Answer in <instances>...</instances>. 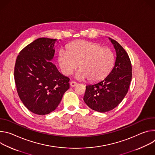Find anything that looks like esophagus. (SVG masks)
Wrapping results in <instances>:
<instances>
[{
  "label": "esophagus",
  "instance_id": "obj_1",
  "mask_svg": "<svg viewBox=\"0 0 155 155\" xmlns=\"http://www.w3.org/2000/svg\"><path fill=\"white\" fill-rule=\"evenodd\" d=\"M77 84V83L76 82H75V81H71L70 83V85H71V87H75Z\"/></svg>",
  "mask_w": 155,
  "mask_h": 155
}]
</instances>
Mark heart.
<instances>
[{
    "label": "heart",
    "mask_w": 155,
    "mask_h": 155,
    "mask_svg": "<svg viewBox=\"0 0 155 155\" xmlns=\"http://www.w3.org/2000/svg\"><path fill=\"white\" fill-rule=\"evenodd\" d=\"M58 61L61 72L69 75L77 68L79 69L75 77L91 82L105 78L112 70L115 54L108 48H102L98 43L85 40L74 42L67 47L66 51L58 53Z\"/></svg>",
    "instance_id": "1"
}]
</instances>
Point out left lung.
I'll return each instance as SVG.
<instances>
[{
  "mask_svg": "<svg viewBox=\"0 0 155 155\" xmlns=\"http://www.w3.org/2000/svg\"><path fill=\"white\" fill-rule=\"evenodd\" d=\"M108 39L116 51L114 67L102 80L86 85L83 97L88 107L101 113L110 111L120 104L132 79V66L127 53L117 41Z\"/></svg>",
  "mask_w": 155,
  "mask_h": 155,
  "instance_id": "1",
  "label": "left lung"
}]
</instances>
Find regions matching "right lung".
<instances>
[{
	"label": "right lung",
	"mask_w": 155,
	"mask_h": 155,
	"mask_svg": "<svg viewBox=\"0 0 155 155\" xmlns=\"http://www.w3.org/2000/svg\"><path fill=\"white\" fill-rule=\"evenodd\" d=\"M56 39L39 38L22 50L15 66L18 96L32 113L45 115L58 107L69 88V78L61 74L51 61Z\"/></svg>",
	"instance_id": "1"
}]
</instances>
